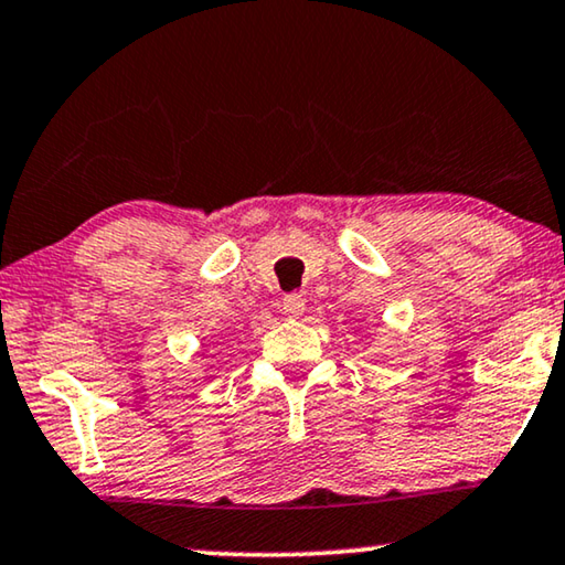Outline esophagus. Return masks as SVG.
<instances>
[{
  "label": "esophagus",
  "mask_w": 565,
  "mask_h": 565,
  "mask_svg": "<svg viewBox=\"0 0 565 565\" xmlns=\"http://www.w3.org/2000/svg\"><path fill=\"white\" fill-rule=\"evenodd\" d=\"M281 311L289 319H297L299 315H305V299H301L299 294H286L281 299Z\"/></svg>",
  "instance_id": "esophagus-1"
}]
</instances>
